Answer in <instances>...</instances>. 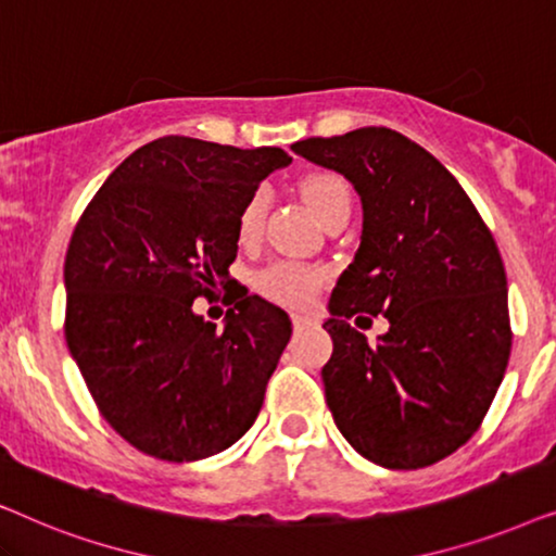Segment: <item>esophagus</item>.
Masks as SVG:
<instances>
[{
    "instance_id": "1",
    "label": "esophagus",
    "mask_w": 556,
    "mask_h": 556,
    "mask_svg": "<svg viewBox=\"0 0 556 556\" xmlns=\"http://www.w3.org/2000/svg\"><path fill=\"white\" fill-rule=\"evenodd\" d=\"M291 321L295 329H306V326H314L316 321L308 314H291Z\"/></svg>"
}]
</instances>
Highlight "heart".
Returning a JSON list of instances; mask_svg holds the SVG:
<instances>
[{
  "label": "heart",
  "mask_w": 556,
  "mask_h": 556,
  "mask_svg": "<svg viewBox=\"0 0 556 556\" xmlns=\"http://www.w3.org/2000/svg\"><path fill=\"white\" fill-rule=\"evenodd\" d=\"M301 194L311 212L326 223V219L349 212L352 207V192L344 177L337 172H311L301 179ZM265 217V194L253 192L242 204L238 215V238L240 242L257 240ZM326 278L324 268H314V265H303L295 261H278L268 265V268L257 273V291L278 303H288V306H299L314 299Z\"/></svg>",
  "instance_id": "1"
}]
</instances>
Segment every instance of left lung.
Instances as JSON below:
<instances>
[{
    "label": "left lung",
    "mask_w": 556,
    "mask_h": 556,
    "mask_svg": "<svg viewBox=\"0 0 556 556\" xmlns=\"http://www.w3.org/2000/svg\"><path fill=\"white\" fill-rule=\"evenodd\" d=\"M352 181L362 242L333 288L321 379L333 422L364 458L425 468L481 428L511 354L506 270L458 179L384 126L291 147ZM382 313L369 345L346 317Z\"/></svg>",
    "instance_id": "obj_1"
}]
</instances>
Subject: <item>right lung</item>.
Returning <instances> with one entry per match:
<instances>
[{"instance_id":"1","label":"right lung","mask_w":556,"mask_h":556,"mask_svg":"<svg viewBox=\"0 0 556 556\" xmlns=\"http://www.w3.org/2000/svg\"><path fill=\"white\" fill-rule=\"evenodd\" d=\"M283 149L164 136L116 166L65 255V341L98 409L159 460L210 458L245 435L291 318L232 293L225 329L194 299L230 288L238 215Z\"/></svg>"}]
</instances>
